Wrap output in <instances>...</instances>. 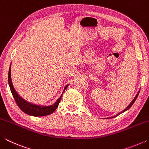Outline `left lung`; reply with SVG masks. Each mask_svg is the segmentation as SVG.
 <instances>
[{
  "label": "left lung",
  "mask_w": 149,
  "mask_h": 149,
  "mask_svg": "<svg viewBox=\"0 0 149 149\" xmlns=\"http://www.w3.org/2000/svg\"><path fill=\"white\" fill-rule=\"evenodd\" d=\"M139 91H140V90H139V91H138V93H137V95H136V96H135V98H134V99H133V100H132V102H131V103H130V104L129 105H128V106H127V107H126V108H125V109H124V110H122V112H120V113H118V114H116V116H112V117L107 118H106V119H109V118H115V117H116V116H118V115H120V114H122V113H123V112H125V111H126V110H127L128 109H130V108H131V107H132V106L133 105V103H134V102L135 101V100H136V99H137V97H138V95H139Z\"/></svg>",
  "instance_id": "8db88e82"
}]
</instances>
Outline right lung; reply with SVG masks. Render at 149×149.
Masks as SVG:
<instances>
[{"label": "right lung", "instance_id": "add662e5", "mask_svg": "<svg viewBox=\"0 0 149 149\" xmlns=\"http://www.w3.org/2000/svg\"><path fill=\"white\" fill-rule=\"evenodd\" d=\"M8 85L10 89L11 93L13 97L16 101V104L18 106L19 108L23 111L24 113L28 114L29 116H48L50 114H52V112H54L56 110V108L58 107V104L61 100L62 96L63 93L65 91V90L67 89V87H68L69 85H67L66 86L64 87V91L62 93V95H60V97L57 99V100L53 104L49 105V106H43V105H39L36 104H33L31 102H29L27 101L23 98L20 97L18 95V93L16 92V91L15 90L14 87L13 86L12 82L11 79V64L10 66L9 71H8Z\"/></svg>", "mask_w": 149, "mask_h": 149}]
</instances>
